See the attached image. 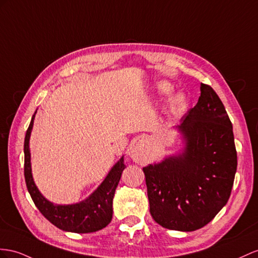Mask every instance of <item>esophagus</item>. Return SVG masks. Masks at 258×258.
<instances>
[{"label":"esophagus","mask_w":258,"mask_h":258,"mask_svg":"<svg viewBox=\"0 0 258 258\" xmlns=\"http://www.w3.org/2000/svg\"><path fill=\"white\" fill-rule=\"evenodd\" d=\"M128 156L131 157L132 160L138 163H143L146 161L149 158L147 141L145 140V138H142V140L138 141L136 145H134L133 147L130 148Z\"/></svg>","instance_id":"1"}]
</instances>
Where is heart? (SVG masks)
<instances>
[{
    "instance_id": "b5f03b06",
    "label": "heart",
    "mask_w": 258,
    "mask_h": 258,
    "mask_svg": "<svg viewBox=\"0 0 258 258\" xmlns=\"http://www.w3.org/2000/svg\"><path fill=\"white\" fill-rule=\"evenodd\" d=\"M158 89L161 92V94H169L172 90V86L168 83H161L158 86ZM184 104H185V97L182 94H177L175 95L172 99H171L170 101V108L173 112L176 111H180L183 107Z\"/></svg>"
}]
</instances>
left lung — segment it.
<instances>
[{
    "instance_id": "obj_1",
    "label": "left lung",
    "mask_w": 258,
    "mask_h": 258,
    "mask_svg": "<svg viewBox=\"0 0 258 258\" xmlns=\"http://www.w3.org/2000/svg\"><path fill=\"white\" fill-rule=\"evenodd\" d=\"M173 130L181 140L176 153L143 169L149 211L163 228L190 232L229 201L237 166L233 128L216 91L201 84L198 102Z\"/></svg>"
}]
</instances>
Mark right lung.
<instances>
[{
	"mask_svg": "<svg viewBox=\"0 0 258 258\" xmlns=\"http://www.w3.org/2000/svg\"><path fill=\"white\" fill-rule=\"evenodd\" d=\"M37 113L31 117L29 127L26 132L24 143L25 154V180L28 192L39 211L44 218L58 229L66 232L90 233L105 228L112 220L113 215V197L125 166L123 156L111 168L107 176L94 192L85 200L75 204H54L47 200L34 181L31 172V154L29 147L30 135L34 127V121Z\"/></svg>",
	"mask_w": 258,
	"mask_h": 258,
	"instance_id": "add662e5",
	"label": "right lung"
}]
</instances>
